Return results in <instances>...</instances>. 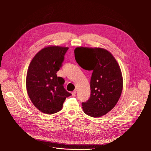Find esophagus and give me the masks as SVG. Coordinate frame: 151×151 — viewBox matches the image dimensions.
Returning a JSON list of instances; mask_svg holds the SVG:
<instances>
[{
  "instance_id": "34e87169",
  "label": "esophagus",
  "mask_w": 151,
  "mask_h": 151,
  "mask_svg": "<svg viewBox=\"0 0 151 151\" xmlns=\"http://www.w3.org/2000/svg\"><path fill=\"white\" fill-rule=\"evenodd\" d=\"M76 90H73V91L72 92V96H75V95L76 94Z\"/></svg>"
}]
</instances>
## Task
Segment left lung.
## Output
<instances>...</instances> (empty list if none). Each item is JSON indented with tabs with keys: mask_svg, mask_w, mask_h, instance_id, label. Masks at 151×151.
<instances>
[{
	"mask_svg": "<svg viewBox=\"0 0 151 151\" xmlns=\"http://www.w3.org/2000/svg\"><path fill=\"white\" fill-rule=\"evenodd\" d=\"M75 60L83 69L92 70L91 94L82 102L85 114L100 117L111 111L117 103L122 90V78L118 64L113 55L102 48H76Z\"/></svg>",
	"mask_w": 151,
	"mask_h": 151,
	"instance_id": "left-lung-1",
	"label": "left lung"
}]
</instances>
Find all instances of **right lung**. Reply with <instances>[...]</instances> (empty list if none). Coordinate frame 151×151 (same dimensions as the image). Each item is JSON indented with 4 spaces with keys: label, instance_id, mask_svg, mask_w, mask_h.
<instances>
[{
    "label": "right lung",
    "instance_id": "add662e5",
    "mask_svg": "<svg viewBox=\"0 0 151 151\" xmlns=\"http://www.w3.org/2000/svg\"><path fill=\"white\" fill-rule=\"evenodd\" d=\"M68 49L58 46L42 49L34 57L28 68V95L35 106L45 114L61 111L64 100L72 95L64 88V79L57 75Z\"/></svg>",
    "mask_w": 151,
    "mask_h": 151
}]
</instances>
